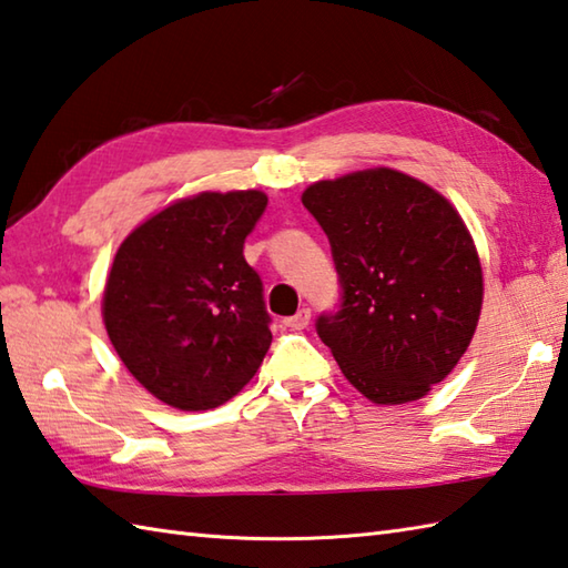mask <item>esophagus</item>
I'll use <instances>...</instances> for the list:
<instances>
[{"mask_svg":"<svg viewBox=\"0 0 568 568\" xmlns=\"http://www.w3.org/2000/svg\"><path fill=\"white\" fill-rule=\"evenodd\" d=\"M310 325V307H300L293 317L285 320V327L291 329H305Z\"/></svg>","mask_w":568,"mask_h":568,"instance_id":"1","label":"esophagus"}]
</instances>
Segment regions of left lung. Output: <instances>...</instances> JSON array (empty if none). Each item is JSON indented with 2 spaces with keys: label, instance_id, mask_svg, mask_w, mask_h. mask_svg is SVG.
Masks as SVG:
<instances>
[{
  "label": "left lung",
  "instance_id": "1",
  "mask_svg": "<svg viewBox=\"0 0 568 568\" xmlns=\"http://www.w3.org/2000/svg\"><path fill=\"white\" fill-rule=\"evenodd\" d=\"M327 233L339 305L315 322L342 374L374 404H406L446 379L483 307L475 243L448 199L396 170L305 189Z\"/></svg>",
  "mask_w": 568,
  "mask_h": 568
}]
</instances>
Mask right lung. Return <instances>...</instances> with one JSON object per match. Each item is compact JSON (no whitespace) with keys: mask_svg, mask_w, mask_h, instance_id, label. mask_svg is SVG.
<instances>
[{"mask_svg":"<svg viewBox=\"0 0 568 568\" xmlns=\"http://www.w3.org/2000/svg\"><path fill=\"white\" fill-rule=\"evenodd\" d=\"M263 192H204L122 241L103 293L108 337L130 374L182 410L226 404L271 347L263 281L243 258Z\"/></svg>","mask_w":568,"mask_h":568,"instance_id":"obj_1","label":"right lung"}]
</instances>
